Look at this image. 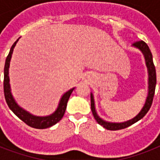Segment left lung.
Listing matches in <instances>:
<instances>
[{"instance_id":"left-lung-1","label":"left lung","mask_w":160,"mask_h":160,"mask_svg":"<svg viewBox=\"0 0 160 160\" xmlns=\"http://www.w3.org/2000/svg\"><path fill=\"white\" fill-rule=\"evenodd\" d=\"M133 47L138 49L144 55L145 65H146L147 70H148V95H147L146 100L144 102V105L141 110L139 112V114L131 119H129L127 121L120 122V123H115V122L106 121L102 118L99 116V114L96 112L95 105V99L92 93H90V103H91V110H92L93 115L97 123L100 125H102L104 128L109 129V130H118V129H124L127 127L130 126L139 119H141L143 117L147 114L149 109L151 107L153 98L154 95V90H155V85H156V70L154 67V62H153V56H152L151 51L149 50V46L144 41H136L135 43L132 45Z\"/></svg>"}]
</instances>
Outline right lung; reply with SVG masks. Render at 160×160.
<instances>
[{
	"label": "right lung",
	"instance_id": "obj_1",
	"mask_svg": "<svg viewBox=\"0 0 160 160\" xmlns=\"http://www.w3.org/2000/svg\"><path fill=\"white\" fill-rule=\"evenodd\" d=\"M20 38L17 39L16 42L12 45L11 50H10V52L6 57V63H5V67H4V95H5V99H6V101L9 108L11 109V111L13 112L19 119H21L26 124H28L29 126L33 127L36 129H46V128H49V127L55 124L62 119V117L65 114L69 98H70L73 90H75V87L63 94L60 101H59L56 109L52 114H49V115H46V116L34 115L25 109H23L22 107L20 106L18 103L16 102V100H15L12 93H11L10 77H9V68H10L11 56L13 54L14 48H15V46H16V43L18 42Z\"/></svg>",
	"mask_w": 160,
	"mask_h": 160
}]
</instances>
